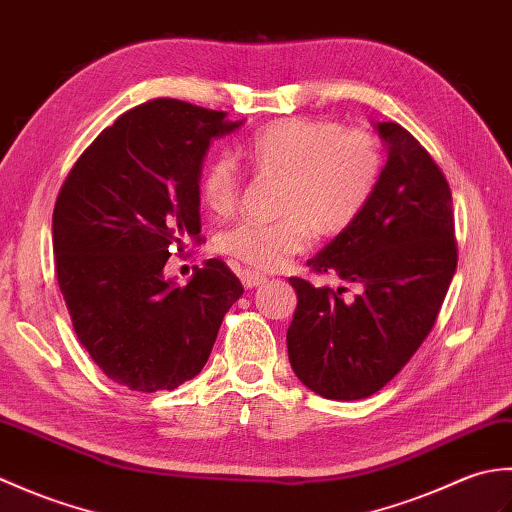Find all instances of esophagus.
<instances>
[{
	"label": "esophagus",
	"instance_id": "34e87169",
	"mask_svg": "<svg viewBox=\"0 0 512 512\" xmlns=\"http://www.w3.org/2000/svg\"><path fill=\"white\" fill-rule=\"evenodd\" d=\"M239 279H242L244 288H257L268 281L266 275H262L259 270H253V268H244L242 273H239Z\"/></svg>",
	"mask_w": 512,
	"mask_h": 512
}]
</instances>
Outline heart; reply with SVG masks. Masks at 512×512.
<instances>
[{
	"label": "heart",
	"instance_id": "1",
	"mask_svg": "<svg viewBox=\"0 0 512 512\" xmlns=\"http://www.w3.org/2000/svg\"><path fill=\"white\" fill-rule=\"evenodd\" d=\"M242 154L255 173L286 180L279 202L286 217L244 220L217 237L220 253L257 270H275L306 250L314 228L321 235L350 228L372 202L385 167L383 147L372 134L319 118L270 123ZM198 195L209 213H231L239 195L235 162L228 156L206 162Z\"/></svg>",
	"mask_w": 512,
	"mask_h": 512
}]
</instances>
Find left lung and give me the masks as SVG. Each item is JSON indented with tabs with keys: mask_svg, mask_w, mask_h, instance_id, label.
<instances>
[{
	"mask_svg": "<svg viewBox=\"0 0 512 512\" xmlns=\"http://www.w3.org/2000/svg\"><path fill=\"white\" fill-rule=\"evenodd\" d=\"M387 162L365 213L308 266L361 288H314L290 277L297 310L286 334L297 378L330 400L383 389L416 354L438 319L458 266L449 182L398 123H376Z\"/></svg>",
	"mask_w": 512,
	"mask_h": 512,
	"instance_id": "1",
	"label": "left lung"
}]
</instances>
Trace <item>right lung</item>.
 Here are the masks:
<instances>
[{"instance_id": "obj_1", "label": "right lung", "mask_w": 512, "mask_h": 512, "mask_svg": "<svg viewBox=\"0 0 512 512\" xmlns=\"http://www.w3.org/2000/svg\"><path fill=\"white\" fill-rule=\"evenodd\" d=\"M239 125L184 101H147L103 129L63 182L54 270L81 345L118 385L151 394L198 376L242 297L222 259H206L187 286L162 273L200 235L206 149Z\"/></svg>"}]
</instances>
